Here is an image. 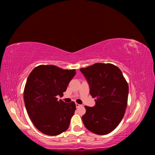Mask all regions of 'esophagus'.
Masks as SVG:
<instances>
[{
	"mask_svg": "<svg viewBox=\"0 0 155 155\" xmlns=\"http://www.w3.org/2000/svg\"><path fill=\"white\" fill-rule=\"evenodd\" d=\"M81 106V104H78V103H76V107H77V108H78V107H80Z\"/></svg>",
	"mask_w": 155,
	"mask_h": 155,
	"instance_id": "obj_1",
	"label": "esophagus"
}]
</instances>
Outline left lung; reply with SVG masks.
I'll return each instance as SVG.
<instances>
[{"mask_svg": "<svg viewBox=\"0 0 155 155\" xmlns=\"http://www.w3.org/2000/svg\"><path fill=\"white\" fill-rule=\"evenodd\" d=\"M95 106H85L82 119L88 130L99 135L112 132L123 119L127 106L128 85L121 71L110 63L81 68Z\"/></svg>", "mask_w": 155, "mask_h": 155, "instance_id": "left-lung-1", "label": "left lung"}]
</instances>
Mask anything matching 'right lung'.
<instances>
[{
  "mask_svg": "<svg viewBox=\"0 0 155 155\" xmlns=\"http://www.w3.org/2000/svg\"><path fill=\"white\" fill-rule=\"evenodd\" d=\"M75 71L41 64L27 78L24 90L26 109L35 127L47 135H58L69 127L76 104L58 101L57 96L63 95Z\"/></svg>",
  "mask_w": 155,
  "mask_h": 155,
  "instance_id": "add662e5",
  "label": "right lung"
}]
</instances>
